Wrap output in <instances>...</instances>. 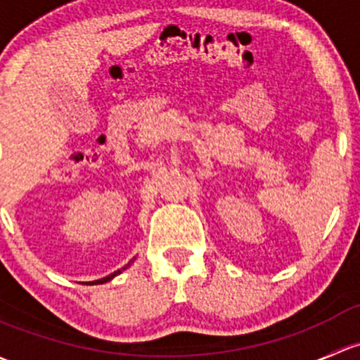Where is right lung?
<instances>
[{"mask_svg":"<svg viewBox=\"0 0 360 360\" xmlns=\"http://www.w3.org/2000/svg\"><path fill=\"white\" fill-rule=\"evenodd\" d=\"M127 267V266H126ZM126 267H122V269H119V271H115L113 272V274H110V276H107V278H103V279H98V281H91L89 285H100V283H107V281H110L112 278H115L117 274H120V272H122L124 269H126Z\"/></svg>","mask_w":360,"mask_h":360,"instance_id":"add662e5","label":"right lung"}]
</instances>
